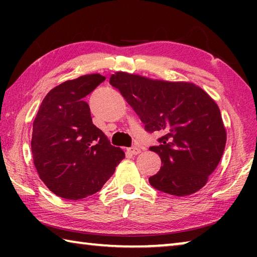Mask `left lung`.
<instances>
[{
  "label": "left lung",
  "instance_id": "left-lung-1",
  "mask_svg": "<svg viewBox=\"0 0 257 257\" xmlns=\"http://www.w3.org/2000/svg\"><path fill=\"white\" fill-rule=\"evenodd\" d=\"M104 80L99 73H90L58 85L43 99L34 120L35 168L59 197L78 201L97 193L124 159V152L93 124L85 101Z\"/></svg>",
  "mask_w": 257,
  "mask_h": 257
}]
</instances>
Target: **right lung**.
<instances>
[{
	"instance_id": "right-lung-1",
	"label": "right lung",
	"mask_w": 257,
	"mask_h": 257,
	"mask_svg": "<svg viewBox=\"0 0 257 257\" xmlns=\"http://www.w3.org/2000/svg\"><path fill=\"white\" fill-rule=\"evenodd\" d=\"M118 88L149 133L160 132L150 147L162 167L150 184L163 193L187 196L206 185L222 158L227 132L217 104L191 82L112 75Z\"/></svg>"
}]
</instances>
